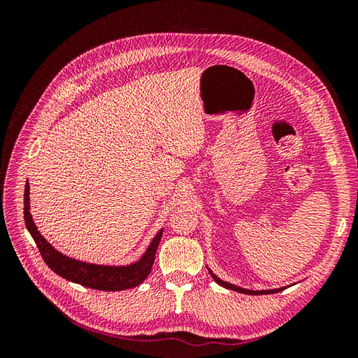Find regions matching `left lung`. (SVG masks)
Listing matches in <instances>:
<instances>
[{"instance_id":"obj_1","label":"left lung","mask_w":358,"mask_h":358,"mask_svg":"<svg viewBox=\"0 0 358 358\" xmlns=\"http://www.w3.org/2000/svg\"><path fill=\"white\" fill-rule=\"evenodd\" d=\"M206 267H208V266H206ZM208 270H209V275L213 278V280H215L216 284L221 285V287H224V288H227V289L237 291V292H243V294H251V296H259V294H275V292H279V291H282V289H285V288H287V287H282V288H275V289H246V288L237 287V285H234V284L225 282V280H222V279H220L218 276H216L209 267H208Z\"/></svg>"}]
</instances>
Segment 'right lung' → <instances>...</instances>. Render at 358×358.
<instances>
[{
    "label": "right lung",
    "instance_id": "right-lung-1",
    "mask_svg": "<svg viewBox=\"0 0 358 358\" xmlns=\"http://www.w3.org/2000/svg\"><path fill=\"white\" fill-rule=\"evenodd\" d=\"M29 208V183L27 182L24 197L25 225L29 234L32 236V239H34L43 259H45V263L61 278L92 289L121 291L140 285L148 278L150 270H152L157 248L162 236V229L157 233L152 242L149 243L145 254L140 257L137 262L127 266L92 264L86 262H79V259L70 258L57 251V249L53 248L37 230L34 221H32Z\"/></svg>",
    "mask_w": 358,
    "mask_h": 358
}]
</instances>
